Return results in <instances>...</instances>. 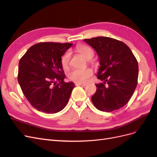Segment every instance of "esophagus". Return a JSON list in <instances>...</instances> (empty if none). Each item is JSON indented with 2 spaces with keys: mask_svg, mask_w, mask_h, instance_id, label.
<instances>
[{
  "mask_svg": "<svg viewBox=\"0 0 157 157\" xmlns=\"http://www.w3.org/2000/svg\"><path fill=\"white\" fill-rule=\"evenodd\" d=\"M76 86H86V84H81V83H77L76 82L75 83Z\"/></svg>",
  "mask_w": 157,
  "mask_h": 157,
  "instance_id": "1",
  "label": "esophagus"
}]
</instances>
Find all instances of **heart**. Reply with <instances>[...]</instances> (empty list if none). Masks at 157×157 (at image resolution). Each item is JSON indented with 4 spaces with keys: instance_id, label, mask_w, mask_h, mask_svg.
<instances>
[{
    "instance_id": "obj_1",
    "label": "heart",
    "mask_w": 157,
    "mask_h": 157,
    "mask_svg": "<svg viewBox=\"0 0 157 157\" xmlns=\"http://www.w3.org/2000/svg\"><path fill=\"white\" fill-rule=\"evenodd\" d=\"M77 50L82 54L85 58L89 60L92 59L94 53V51L89 46L84 44H78L77 46ZM71 59V52L67 51L61 58V66L64 69H67L69 67ZM93 72L90 69H75L69 74V78L72 81L77 83L85 84L88 82L90 77L92 75Z\"/></svg>"
}]
</instances>
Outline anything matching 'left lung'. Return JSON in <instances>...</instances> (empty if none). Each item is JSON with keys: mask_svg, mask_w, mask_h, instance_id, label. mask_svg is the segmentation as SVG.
Segmentation results:
<instances>
[{"mask_svg": "<svg viewBox=\"0 0 157 157\" xmlns=\"http://www.w3.org/2000/svg\"><path fill=\"white\" fill-rule=\"evenodd\" d=\"M84 42L96 50L100 67L96 92L91 99L98 110L111 112L124 107L134 94L138 78V63L124 42L109 37L99 36Z\"/></svg>", "mask_w": 157, "mask_h": 157, "instance_id": "8db88e82", "label": "left lung"}]
</instances>
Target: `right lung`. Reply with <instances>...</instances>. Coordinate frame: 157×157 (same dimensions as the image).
I'll use <instances>...</instances> for the list:
<instances>
[{
  "instance_id": "1",
  "label": "right lung",
  "mask_w": 157,
  "mask_h": 157,
  "mask_svg": "<svg viewBox=\"0 0 157 157\" xmlns=\"http://www.w3.org/2000/svg\"><path fill=\"white\" fill-rule=\"evenodd\" d=\"M72 44L40 42L30 47L20 59L18 82L36 110L53 114L67 105L75 85L64 82L61 58Z\"/></svg>"
}]
</instances>
